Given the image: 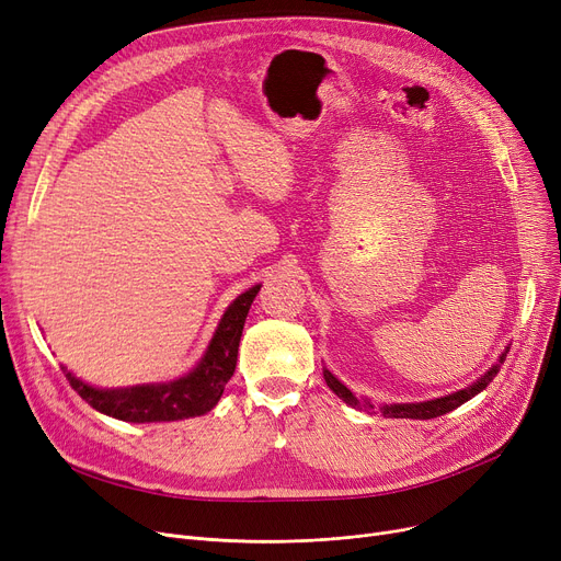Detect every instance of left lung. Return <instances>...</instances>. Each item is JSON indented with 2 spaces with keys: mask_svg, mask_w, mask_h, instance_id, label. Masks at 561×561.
I'll return each mask as SVG.
<instances>
[{
  "mask_svg": "<svg viewBox=\"0 0 561 561\" xmlns=\"http://www.w3.org/2000/svg\"><path fill=\"white\" fill-rule=\"evenodd\" d=\"M510 352V350H506ZM506 352L500 356V360L486 371V375L482 379H477V383L459 390V392H451L447 397H440V399H432V402H420V404H386L381 407L379 411L383 413V417H411V420H432V417H438V415H445L449 411L459 409L463 402H468V399H472L477 392H482L500 371V365L504 363L506 358ZM324 379L329 383V388L340 397L344 399L346 404L354 407V409H360V411H367V413H375L377 407L365 402V399H358L350 388L342 386L329 369H324Z\"/></svg>",
  "mask_w": 561,
  "mask_h": 561,
  "instance_id": "obj_1",
  "label": "left lung"
}]
</instances>
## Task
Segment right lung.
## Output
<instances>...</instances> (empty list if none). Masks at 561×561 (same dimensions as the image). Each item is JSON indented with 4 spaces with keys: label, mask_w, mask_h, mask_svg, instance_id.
Masks as SVG:
<instances>
[{
    "label": "right lung",
    "mask_w": 561,
    "mask_h": 561,
    "mask_svg": "<svg viewBox=\"0 0 561 561\" xmlns=\"http://www.w3.org/2000/svg\"><path fill=\"white\" fill-rule=\"evenodd\" d=\"M257 291L260 285L251 287L244 295H239L228 306L203 360L196 365L194 371L178 381L121 390H100L79 381L64 367L66 379L70 381L72 390L95 411L125 422H171L203 415L217 407L226 383L232 377L239 340H242L247 314Z\"/></svg>",
    "instance_id": "add662e5"
}]
</instances>
